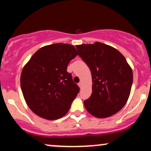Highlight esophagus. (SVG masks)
<instances>
[{"label": "esophagus", "instance_id": "34e87169", "mask_svg": "<svg viewBox=\"0 0 151 151\" xmlns=\"http://www.w3.org/2000/svg\"><path fill=\"white\" fill-rule=\"evenodd\" d=\"M78 85H79V87H81V86H82V83H81V82H79V84H78Z\"/></svg>", "mask_w": 151, "mask_h": 151}]
</instances>
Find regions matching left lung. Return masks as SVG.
<instances>
[{
    "instance_id": "1",
    "label": "left lung",
    "mask_w": 151,
    "mask_h": 151,
    "mask_svg": "<svg viewBox=\"0 0 151 151\" xmlns=\"http://www.w3.org/2000/svg\"><path fill=\"white\" fill-rule=\"evenodd\" d=\"M89 67L92 93L84 101L90 114L103 119L121 110L129 99L133 83L132 69L119 50L104 43L76 46Z\"/></svg>"
}]
</instances>
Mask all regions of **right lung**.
<instances>
[{"mask_svg": "<svg viewBox=\"0 0 151 151\" xmlns=\"http://www.w3.org/2000/svg\"><path fill=\"white\" fill-rule=\"evenodd\" d=\"M78 55L72 45L42 47L24 66L20 86L26 104L38 116L56 120L70 110L79 91L67 65Z\"/></svg>", "mask_w": 151, "mask_h": 151, "instance_id": "obj_1", "label": "right lung"}]
</instances>
